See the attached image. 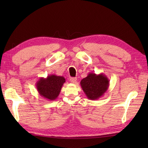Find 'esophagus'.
I'll return each mask as SVG.
<instances>
[{"mask_svg": "<svg viewBox=\"0 0 148 148\" xmlns=\"http://www.w3.org/2000/svg\"><path fill=\"white\" fill-rule=\"evenodd\" d=\"M70 81L71 83H77V78H70Z\"/></svg>", "mask_w": 148, "mask_h": 148, "instance_id": "34e87169", "label": "esophagus"}]
</instances>
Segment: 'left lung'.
I'll return each instance as SVG.
<instances>
[{
	"mask_svg": "<svg viewBox=\"0 0 148 148\" xmlns=\"http://www.w3.org/2000/svg\"><path fill=\"white\" fill-rule=\"evenodd\" d=\"M80 85L88 99L97 100L104 96L109 86V79L104 73H89L80 82Z\"/></svg>",
	"mask_w": 148,
	"mask_h": 148,
	"instance_id": "1",
	"label": "left lung"
}]
</instances>
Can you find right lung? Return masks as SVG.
I'll list each match as a JSON object with an SVG mask.
<instances>
[{
  "label": "right lung",
  "mask_w": 148,
  "mask_h": 148,
  "mask_svg": "<svg viewBox=\"0 0 148 148\" xmlns=\"http://www.w3.org/2000/svg\"><path fill=\"white\" fill-rule=\"evenodd\" d=\"M64 83L65 79L64 77L51 75L46 78H40L36 86L40 96L47 100L54 101L59 96Z\"/></svg>",
  "instance_id": "1"
}]
</instances>
